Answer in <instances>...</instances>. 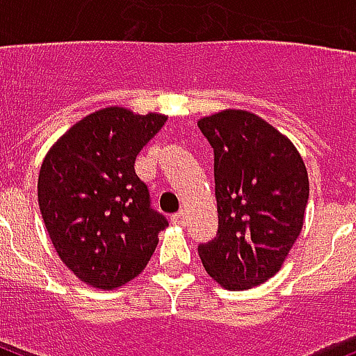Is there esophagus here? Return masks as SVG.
I'll return each instance as SVG.
<instances>
[{
    "mask_svg": "<svg viewBox=\"0 0 356 356\" xmlns=\"http://www.w3.org/2000/svg\"><path fill=\"white\" fill-rule=\"evenodd\" d=\"M172 222L175 223V225H184V223H186V212L184 211L175 212V214L172 216Z\"/></svg>",
    "mask_w": 356,
    "mask_h": 356,
    "instance_id": "34e87169",
    "label": "esophagus"
}]
</instances>
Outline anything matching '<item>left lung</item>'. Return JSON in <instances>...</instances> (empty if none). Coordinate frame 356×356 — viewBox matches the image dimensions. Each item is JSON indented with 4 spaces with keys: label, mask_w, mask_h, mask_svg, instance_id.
<instances>
[{
    "label": "left lung",
    "mask_w": 356,
    "mask_h": 356,
    "mask_svg": "<svg viewBox=\"0 0 356 356\" xmlns=\"http://www.w3.org/2000/svg\"><path fill=\"white\" fill-rule=\"evenodd\" d=\"M214 149L218 234L200 243L207 273L227 290L259 286L281 270L303 227L307 168L286 136L248 111L200 120Z\"/></svg>",
    "instance_id": "8db88e82"
}]
</instances>
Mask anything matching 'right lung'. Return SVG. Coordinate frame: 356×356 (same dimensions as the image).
I'll return each instance as SVG.
<instances>
[{
    "mask_svg": "<svg viewBox=\"0 0 356 356\" xmlns=\"http://www.w3.org/2000/svg\"><path fill=\"white\" fill-rule=\"evenodd\" d=\"M162 114L108 107L57 140L42 162L38 205L58 257L81 281L113 290L138 275L168 227L134 172Z\"/></svg>",
    "mask_w": 356,
    "mask_h": 356,
    "instance_id": "1",
    "label": "right lung"
}]
</instances>
